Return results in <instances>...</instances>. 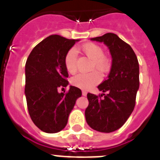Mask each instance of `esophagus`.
I'll use <instances>...</instances> for the list:
<instances>
[{"label":"esophagus","instance_id":"34e87169","mask_svg":"<svg viewBox=\"0 0 160 160\" xmlns=\"http://www.w3.org/2000/svg\"><path fill=\"white\" fill-rule=\"evenodd\" d=\"M82 94L83 96H86L87 94V91H86V90H82Z\"/></svg>","mask_w":160,"mask_h":160}]
</instances>
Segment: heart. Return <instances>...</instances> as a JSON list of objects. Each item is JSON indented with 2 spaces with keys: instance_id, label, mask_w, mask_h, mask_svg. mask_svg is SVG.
<instances>
[{
  "instance_id": "obj_1",
  "label": "heart",
  "mask_w": 160,
  "mask_h": 160,
  "mask_svg": "<svg viewBox=\"0 0 160 160\" xmlns=\"http://www.w3.org/2000/svg\"><path fill=\"white\" fill-rule=\"evenodd\" d=\"M82 50L87 57L93 60L92 68H96L102 72H106L110 66L108 58L104 54L103 49L95 43H86L82 46ZM77 50L74 48L69 49L65 56L64 63L66 69L70 73L77 70ZM101 74L98 71L89 73H78L72 79L74 86L82 89H89L101 81Z\"/></svg>"
}]
</instances>
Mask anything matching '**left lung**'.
I'll return each mask as SVG.
<instances>
[{
    "label": "left lung",
    "mask_w": 160,
    "mask_h": 160,
    "mask_svg": "<svg viewBox=\"0 0 160 160\" xmlns=\"http://www.w3.org/2000/svg\"><path fill=\"white\" fill-rule=\"evenodd\" d=\"M90 40L103 42L108 47L112 65L107 80L98 87L102 94H87L89 105L85 116L92 129L113 132L125 123L135 108L139 87L138 62L131 46L114 33L108 32Z\"/></svg>",
    "instance_id": "1"
}]
</instances>
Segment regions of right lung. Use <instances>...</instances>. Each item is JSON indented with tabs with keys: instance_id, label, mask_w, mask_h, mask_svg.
<instances>
[{
	"instance_id": "add662e5",
	"label": "right lung",
	"mask_w": 160,
	"mask_h": 160,
	"mask_svg": "<svg viewBox=\"0 0 160 160\" xmlns=\"http://www.w3.org/2000/svg\"><path fill=\"white\" fill-rule=\"evenodd\" d=\"M60 35H50L38 43L25 63V94L33 123L46 133L64 129L81 90L70 86L66 94L58 93L69 84L65 56L75 42Z\"/></svg>"
}]
</instances>
